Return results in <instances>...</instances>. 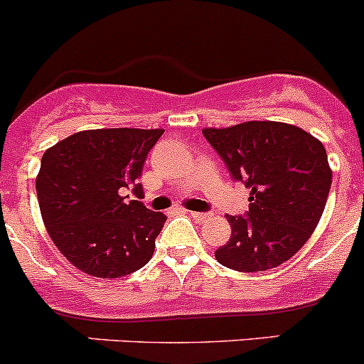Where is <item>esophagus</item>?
<instances>
[{"mask_svg":"<svg viewBox=\"0 0 364 364\" xmlns=\"http://www.w3.org/2000/svg\"><path fill=\"white\" fill-rule=\"evenodd\" d=\"M188 213H190V217H192L193 220H197V222H204V220H208V218H210V215L200 213V211H188Z\"/></svg>","mask_w":364,"mask_h":364,"instance_id":"34e87169","label":"esophagus"}]
</instances>
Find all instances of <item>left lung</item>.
<instances>
[{"instance_id":"1","label":"left lung","mask_w":364,"mask_h":364,"mask_svg":"<svg viewBox=\"0 0 364 364\" xmlns=\"http://www.w3.org/2000/svg\"><path fill=\"white\" fill-rule=\"evenodd\" d=\"M236 181L250 190L247 217H228L231 238L215 250L220 264L240 272L276 268L302 249L318 225L333 171L323 144L287 122L247 121L204 128Z\"/></svg>"}]
</instances>
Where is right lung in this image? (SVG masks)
I'll return each instance as SVG.
<instances>
[{
	"label": "right lung",
	"mask_w": 364,
	"mask_h": 364,
	"mask_svg": "<svg viewBox=\"0 0 364 364\" xmlns=\"http://www.w3.org/2000/svg\"><path fill=\"white\" fill-rule=\"evenodd\" d=\"M164 129H85L46 149L35 185L46 231L70 264L115 279L153 257L165 217L142 196V165Z\"/></svg>",
	"instance_id": "obj_1"
}]
</instances>
